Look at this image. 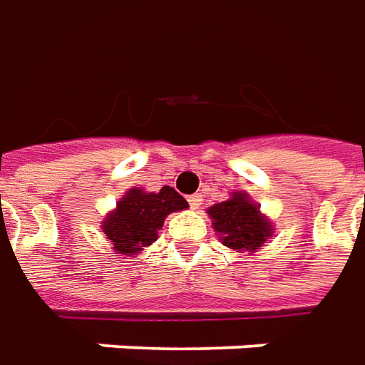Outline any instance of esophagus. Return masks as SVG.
I'll return each mask as SVG.
<instances>
[{"instance_id":"1","label":"esophagus","mask_w":365,"mask_h":365,"mask_svg":"<svg viewBox=\"0 0 365 365\" xmlns=\"http://www.w3.org/2000/svg\"><path fill=\"white\" fill-rule=\"evenodd\" d=\"M188 205H190V208H198L200 205H202V195H190L188 197Z\"/></svg>"}]
</instances>
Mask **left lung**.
I'll list each match as a JSON object with an SVG mask.
<instances>
[{
    "instance_id": "obj_1",
    "label": "left lung",
    "mask_w": 365,
    "mask_h": 365,
    "mask_svg": "<svg viewBox=\"0 0 365 365\" xmlns=\"http://www.w3.org/2000/svg\"><path fill=\"white\" fill-rule=\"evenodd\" d=\"M208 215L222 245L238 252H256L272 235L270 222H266L258 207L248 200L245 192H236L232 198L210 207Z\"/></svg>"
}]
</instances>
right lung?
<instances>
[{
  "label": "right lung",
  "instance_id": "add662e5",
  "mask_svg": "<svg viewBox=\"0 0 365 365\" xmlns=\"http://www.w3.org/2000/svg\"><path fill=\"white\" fill-rule=\"evenodd\" d=\"M187 207L188 202L175 188L163 187L158 192L133 188L119 200L117 210L105 218L103 232L113 242L115 252L137 255L157 238L167 215Z\"/></svg>",
  "mask_w": 365,
  "mask_h": 365
}]
</instances>
